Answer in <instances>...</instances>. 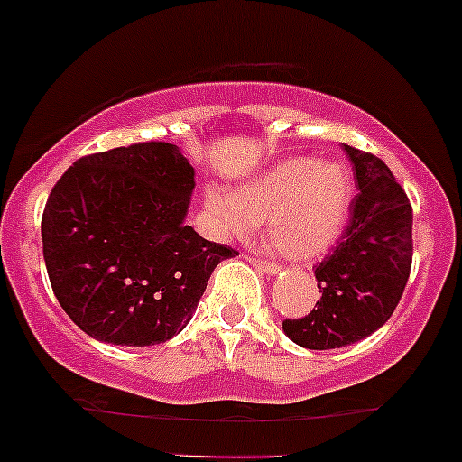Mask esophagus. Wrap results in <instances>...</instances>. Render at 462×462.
Listing matches in <instances>:
<instances>
[{"mask_svg":"<svg viewBox=\"0 0 462 462\" xmlns=\"http://www.w3.org/2000/svg\"><path fill=\"white\" fill-rule=\"evenodd\" d=\"M250 261L254 263V267H258V270H261V272H265V273H278V272H281V265H278V263L270 261V258L252 256Z\"/></svg>","mask_w":462,"mask_h":462,"instance_id":"esophagus-1","label":"esophagus"}]
</instances>
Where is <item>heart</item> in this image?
Wrapping results in <instances>:
<instances>
[{
	"label": "heart",
	"mask_w": 462,
	"mask_h": 462,
	"mask_svg": "<svg viewBox=\"0 0 462 462\" xmlns=\"http://www.w3.org/2000/svg\"><path fill=\"white\" fill-rule=\"evenodd\" d=\"M353 180L339 162L289 157L241 184L232 195L206 189L204 206L221 236L243 239L267 221L273 250L311 261L333 245L351 215Z\"/></svg>",
	"instance_id": "b5f03b06"
}]
</instances>
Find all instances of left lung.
<instances>
[{"label":"left lung","instance_id":"left-lung-1","mask_svg":"<svg viewBox=\"0 0 462 462\" xmlns=\"http://www.w3.org/2000/svg\"><path fill=\"white\" fill-rule=\"evenodd\" d=\"M357 195L336 250L316 265L320 300L282 328L313 351L348 346L393 316L412 267V206L377 155L344 144Z\"/></svg>","mask_w":462,"mask_h":462}]
</instances>
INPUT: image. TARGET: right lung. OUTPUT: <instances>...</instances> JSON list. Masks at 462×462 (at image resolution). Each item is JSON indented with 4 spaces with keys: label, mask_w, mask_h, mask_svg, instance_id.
I'll use <instances>...</instances> for the list:
<instances>
[{
    "label": "right lung",
    "mask_w": 462,
    "mask_h": 462,
    "mask_svg": "<svg viewBox=\"0 0 462 462\" xmlns=\"http://www.w3.org/2000/svg\"><path fill=\"white\" fill-rule=\"evenodd\" d=\"M195 169L169 142L76 160L42 219L50 285L91 337L151 346L189 324L208 278L239 252L186 226Z\"/></svg>",
    "instance_id": "obj_1"
}]
</instances>
